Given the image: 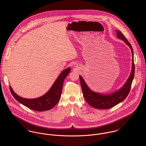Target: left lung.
<instances>
[{"instance_id": "1", "label": "left lung", "mask_w": 146, "mask_h": 146, "mask_svg": "<svg viewBox=\"0 0 146 146\" xmlns=\"http://www.w3.org/2000/svg\"><path fill=\"white\" fill-rule=\"evenodd\" d=\"M116 31L118 38L124 41L125 43L128 45L131 49L133 56L131 72L127 82L121 89H120L119 90H117V92H114L111 94L105 96L91 91L85 83L82 77L80 76V81L82 92L83 93L84 97L88 104L96 108L109 109L123 101L129 93L132 82L134 77L135 66L133 59L134 55L132 46L130 43L126 39L125 36L121 31L118 30H116Z\"/></svg>"}]
</instances>
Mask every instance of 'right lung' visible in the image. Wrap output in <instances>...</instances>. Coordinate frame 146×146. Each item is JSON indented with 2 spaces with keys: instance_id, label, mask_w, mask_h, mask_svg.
<instances>
[{
  "instance_id": "obj_1",
  "label": "right lung",
  "mask_w": 146,
  "mask_h": 146,
  "mask_svg": "<svg viewBox=\"0 0 146 146\" xmlns=\"http://www.w3.org/2000/svg\"><path fill=\"white\" fill-rule=\"evenodd\" d=\"M71 71L68 68L63 71L50 90L41 97L35 99H26L17 95L9 86L10 91L14 98L21 104L36 111H44L50 110L58 102L60 98L63 82Z\"/></svg>"
}]
</instances>
